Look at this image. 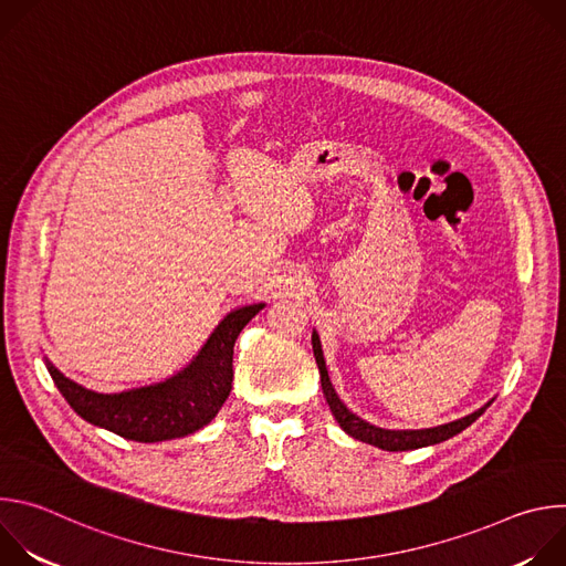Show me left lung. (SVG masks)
Returning <instances> with one entry per match:
<instances>
[{"mask_svg":"<svg viewBox=\"0 0 566 566\" xmlns=\"http://www.w3.org/2000/svg\"><path fill=\"white\" fill-rule=\"evenodd\" d=\"M311 345H313V356H315V363H317V369H319V378H322V391H325V398L329 402V408L336 417V421L340 423V428L363 441V443H369V446H376V448H382V450H389V452H402V450H417V448H426V446H434V443H441L454 434H459L461 430H465L470 423H474L483 412H486V408L491 406V402H486V406L479 408L476 412L459 419V421H452V423H446V426H439V428H428V430H382V428H376V426H369L367 421L358 419L356 415H352L345 402L338 398L332 380H329V374H327V365H325V356H322V347H319V338L317 334L313 332L311 336Z\"/></svg>","mask_w":566,"mask_h":566,"instance_id":"obj_1","label":"left lung"}]
</instances>
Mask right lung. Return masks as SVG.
Listing matches in <instances>:
<instances>
[{"label": "right lung", "mask_w": 566, "mask_h": 566, "mask_svg": "<svg viewBox=\"0 0 566 566\" xmlns=\"http://www.w3.org/2000/svg\"><path fill=\"white\" fill-rule=\"evenodd\" d=\"M262 308L264 304H251L228 313L184 371L149 387L98 394L73 382L51 363L46 369L73 412L98 428L140 443L188 437L221 410L232 387L234 340Z\"/></svg>", "instance_id": "add662e5"}]
</instances>
